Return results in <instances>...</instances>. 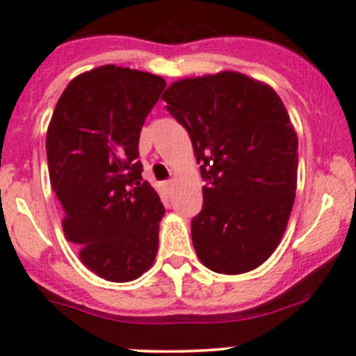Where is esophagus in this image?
Wrapping results in <instances>:
<instances>
[{"label": "esophagus", "instance_id": "1", "mask_svg": "<svg viewBox=\"0 0 356 356\" xmlns=\"http://www.w3.org/2000/svg\"><path fill=\"white\" fill-rule=\"evenodd\" d=\"M173 185H175L173 179H168V181H163V183H161V188H163L166 193H170L171 190H173Z\"/></svg>", "mask_w": 356, "mask_h": 356}]
</instances>
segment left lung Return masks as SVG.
Returning a JSON list of instances; mask_svg holds the SVG:
<instances>
[{"instance_id":"obj_1","label":"left lung","mask_w":356,"mask_h":356,"mask_svg":"<svg viewBox=\"0 0 356 356\" xmlns=\"http://www.w3.org/2000/svg\"><path fill=\"white\" fill-rule=\"evenodd\" d=\"M188 132L204 205L192 219L198 258L217 273L258 268L277 250L297 188V134L280 97L234 71L179 79L163 95Z\"/></svg>"}]
</instances>
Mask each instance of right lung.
Masks as SVG:
<instances>
[{"mask_svg":"<svg viewBox=\"0 0 356 356\" xmlns=\"http://www.w3.org/2000/svg\"><path fill=\"white\" fill-rule=\"evenodd\" d=\"M166 81L113 64L76 76L47 129L49 177L67 241L108 282H131L158 253L164 207L143 179L139 137Z\"/></svg>","mask_w":356,"mask_h":356,"instance_id":"obj_1","label":"right lung"}]
</instances>
